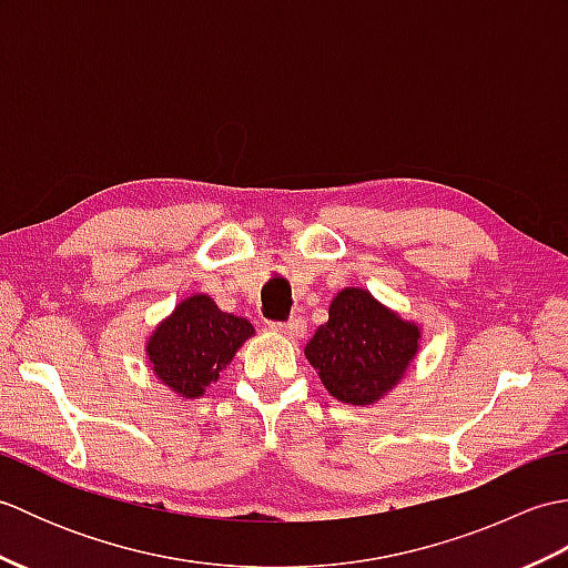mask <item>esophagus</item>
Listing matches in <instances>:
<instances>
[{
	"instance_id": "esophagus-1",
	"label": "esophagus",
	"mask_w": 568,
	"mask_h": 568,
	"mask_svg": "<svg viewBox=\"0 0 568 568\" xmlns=\"http://www.w3.org/2000/svg\"><path fill=\"white\" fill-rule=\"evenodd\" d=\"M273 329L285 334V336H291V339H295V336H303L305 334L307 324H305L303 317H291L287 322H275Z\"/></svg>"
}]
</instances>
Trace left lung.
Masks as SVG:
<instances>
[{
    "mask_svg": "<svg viewBox=\"0 0 568 568\" xmlns=\"http://www.w3.org/2000/svg\"><path fill=\"white\" fill-rule=\"evenodd\" d=\"M419 348V327L361 287L332 300L329 320L305 346L324 388L348 405H371L395 388Z\"/></svg>",
    "mask_w": 568,
    "mask_h": 568,
    "instance_id": "left-lung-1",
    "label": "left lung"
}]
</instances>
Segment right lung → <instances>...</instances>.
Returning a JSON list of instances; mask_svg holds the SVG:
<instances>
[{"mask_svg": "<svg viewBox=\"0 0 568 568\" xmlns=\"http://www.w3.org/2000/svg\"><path fill=\"white\" fill-rule=\"evenodd\" d=\"M251 334L248 320L222 312L210 295H192L151 334L149 364L180 397H200Z\"/></svg>", "mask_w": 568, "mask_h": 568, "instance_id": "right-lung-1", "label": "right lung"}]
</instances>
